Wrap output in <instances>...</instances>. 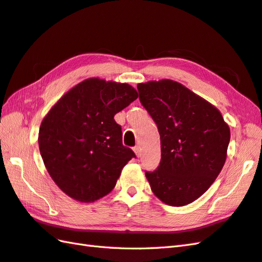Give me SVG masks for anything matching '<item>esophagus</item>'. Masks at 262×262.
Instances as JSON below:
<instances>
[{
	"label": "esophagus",
	"instance_id": "34e87169",
	"mask_svg": "<svg viewBox=\"0 0 262 262\" xmlns=\"http://www.w3.org/2000/svg\"><path fill=\"white\" fill-rule=\"evenodd\" d=\"M133 151H135L137 157H141V148H140L139 145H136L135 148H133Z\"/></svg>",
	"mask_w": 262,
	"mask_h": 262
}]
</instances>
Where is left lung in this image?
Here are the masks:
<instances>
[{
  "mask_svg": "<svg viewBox=\"0 0 262 262\" xmlns=\"http://www.w3.org/2000/svg\"><path fill=\"white\" fill-rule=\"evenodd\" d=\"M138 90L161 139L160 165L145 172L152 192L169 206H187L219 176L230 127L214 105L179 82L149 81L139 83Z\"/></svg>",
  "mask_w": 262,
  "mask_h": 262,
  "instance_id": "8db88e82",
  "label": "left lung"
}]
</instances>
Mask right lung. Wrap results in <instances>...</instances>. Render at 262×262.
<instances>
[{
  "label": "right lung",
  "instance_id": "add662e5",
  "mask_svg": "<svg viewBox=\"0 0 262 262\" xmlns=\"http://www.w3.org/2000/svg\"><path fill=\"white\" fill-rule=\"evenodd\" d=\"M138 95L127 83L90 78L69 90L44 117L41 157L56 186L70 198L93 202L116 187L136 155L122 144L114 116Z\"/></svg>",
  "mask_w": 262,
  "mask_h": 262
}]
</instances>
